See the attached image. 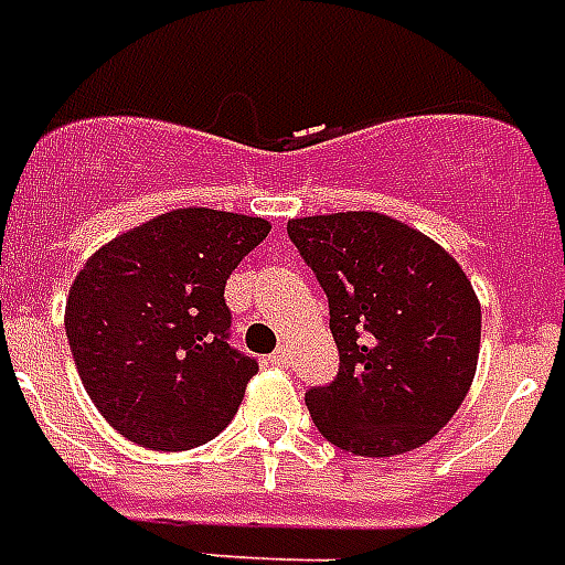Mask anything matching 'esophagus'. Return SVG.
Instances as JSON below:
<instances>
[{
    "mask_svg": "<svg viewBox=\"0 0 565 565\" xmlns=\"http://www.w3.org/2000/svg\"><path fill=\"white\" fill-rule=\"evenodd\" d=\"M269 363H273V366H287V363H290V358H287V349H275V352L269 354Z\"/></svg>",
    "mask_w": 565,
    "mask_h": 565,
    "instance_id": "esophagus-1",
    "label": "esophagus"
}]
</instances>
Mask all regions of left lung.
Instances as JSON below:
<instances>
[{"label": "left lung", "mask_w": 565, "mask_h": 565, "mask_svg": "<svg viewBox=\"0 0 565 565\" xmlns=\"http://www.w3.org/2000/svg\"><path fill=\"white\" fill-rule=\"evenodd\" d=\"M328 296L340 372L305 393L319 434L343 451L425 446L469 393L481 305L455 257L384 213L287 222Z\"/></svg>", "instance_id": "1"}]
</instances>
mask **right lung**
Segmentation results:
<instances>
[{
  "label": "right lung",
  "instance_id": "add662e5",
  "mask_svg": "<svg viewBox=\"0 0 565 565\" xmlns=\"http://www.w3.org/2000/svg\"><path fill=\"white\" fill-rule=\"evenodd\" d=\"M266 234L260 216L181 207L84 264L66 340L110 428L143 448L188 451L234 419L257 361L228 343L225 281Z\"/></svg>",
  "mask_w": 565,
  "mask_h": 565
}]
</instances>
